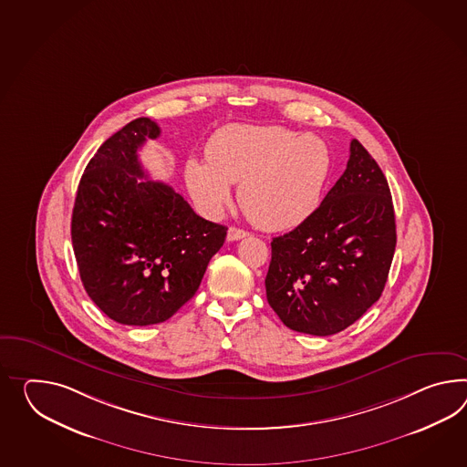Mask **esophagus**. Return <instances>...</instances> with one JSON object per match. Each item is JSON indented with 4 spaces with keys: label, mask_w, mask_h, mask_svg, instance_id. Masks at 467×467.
Wrapping results in <instances>:
<instances>
[{
    "label": "esophagus",
    "mask_w": 467,
    "mask_h": 467,
    "mask_svg": "<svg viewBox=\"0 0 467 467\" xmlns=\"http://www.w3.org/2000/svg\"><path fill=\"white\" fill-rule=\"evenodd\" d=\"M246 236H248V231H244V229L234 228V226L228 229V241H238Z\"/></svg>",
    "instance_id": "obj_1"
}]
</instances>
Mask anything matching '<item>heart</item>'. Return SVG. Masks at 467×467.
Returning a JSON list of instances; mask_svg holds the SVG:
<instances>
[{"mask_svg":"<svg viewBox=\"0 0 467 467\" xmlns=\"http://www.w3.org/2000/svg\"><path fill=\"white\" fill-rule=\"evenodd\" d=\"M205 160H189L185 182L197 207L214 217L239 183L244 214L263 229L282 231L306 221L320 202L330 173L324 140L282 126L229 125L205 147Z\"/></svg>","mask_w":467,"mask_h":467,"instance_id":"obj_1","label":"heart"}]
</instances>
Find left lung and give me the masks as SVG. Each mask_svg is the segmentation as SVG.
<instances>
[{"label":"left lung","mask_w":467,"mask_h":467,"mask_svg":"<svg viewBox=\"0 0 467 467\" xmlns=\"http://www.w3.org/2000/svg\"><path fill=\"white\" fill-rule=\"evenodd\" d=\"M348 167L322 204L272 241L265 278L270 307L286 327L330 336L381 296L397 246L387 179L353 140Z\"/></svg>","instance_id":"obj_1"}]
</instances>
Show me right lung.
Wrapping results in <instances>:
<instances>
[{
    "label": "right lung",
    "instance_id": "1",
    "mask_svg": "<svg viewBox=\"0 0 467 467\" xmlns=\"http://www.w3.org/2000/svg\"><path fill=\"white\" fill-rule=\"evenodd\" d=\"M160 137L138 118L108 138L80 177L72 246L92 302L125 326L171 318L202 282L228 228L197 216L169 183L147 179L138 150Z\"/></svg>",
    "mask_w": 467,
    "mask_h": 467
}]
</instances>
